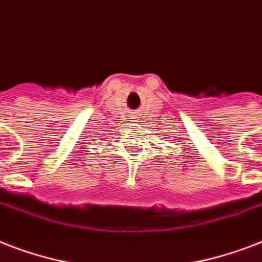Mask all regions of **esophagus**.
I'll return each instance as SVG.
<instances>
[{
    "instance_id": "obj_1",
    "label": "esophagus",
    "mask_w": 262,
    "mask_h": 262,
    "mask_svg": "<svg viewBox=\"0 0 262 262\" xmlns=\"http://www.w3.org/2000/svg\"><path fill=\"white\" fill-rule=\"evenodd\" d=\"M133 119H136V118H133Z\"/></svg>"
}]
</instances>
